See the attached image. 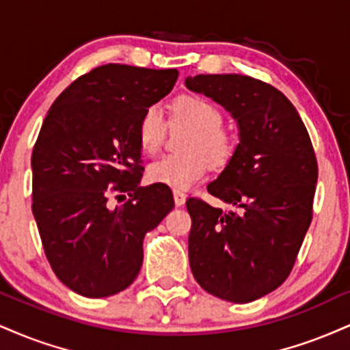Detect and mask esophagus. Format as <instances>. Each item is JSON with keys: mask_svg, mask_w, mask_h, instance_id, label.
Returning <instances> with one entry per match:
<instances>
[{"mask_svg": "<svg viewBox=\"0 0 350 350\" xmlns=\"http://www.w3.org/2000/svg\"><path fill=\"white\" fill-rule=\"evenodd\" d=\"M172 196H174V202H176V205H178V207L186 204L187 196L183 191H174V192H172Z\"/></svg>", "mask_w": 350, "mask_h": 350, "instance_id": "obj_1", "label": "esophagus"}]
</instances>
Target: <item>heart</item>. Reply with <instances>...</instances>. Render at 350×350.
<instances>
[{"mask_svg": "<svg viewBox=\"0 0 350 350\" xmlns=\"http://www.w3.org/2000/svg\"><path fill=\"white\" fill-rule=\"evenodd\" d=\"M171 124L191 129L183 143L186 153L166 154L151 163L148 166L151 183L187 189L202 178L207 164L221 167L233 157L237 142L223 129L225 116L212 100L202 96H180L172 104ZM166 132L167 122L161 107H146L137 129L142 150L148 154L157 153L163 146Z\"/></svg>", "mask_w": 350, "mask_h": 350, "instance_id": "1", "label": "heart"}]
</instances>
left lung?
Segmentation results:
<instances>
[{"instance_id": "obj_1", "label": "left lung", "mask_w": 350, "mask_h": 350, "mask_svg": "<svg viewBox=\"0 0 350 350\" xmlns=\"http://www.w3.org/2000/svg\"><path fill=\"white\" fill-rule=\"evenodd\" d=\"M238 122L239 143L207 191L234 210L186 202L189 262L197 284L221 300L250 303L292 272L313 218L318 163L297 109L279 90L243 75L186 79Z\"/></svg>"}]
</instances>
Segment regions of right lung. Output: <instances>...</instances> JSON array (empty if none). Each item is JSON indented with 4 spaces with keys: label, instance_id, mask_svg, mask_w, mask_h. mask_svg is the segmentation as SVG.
Segmentation results:
<instances>
[{
    "label": "right lung",
    "instance_id": "1",
    "mask_svg": "<svg viewBox=\"0 0 350 350\" xmlns=\"http://www.w3.org/2000/svg\"><path fill=\"white\" fill-rule=\"evenodd\" d=\"M178 70L98 66L52 104L32 150V213L55 275L88 298L137 279L143 238L174 207L164 184L140 187L138 122L174 88ZM113 193L129 199L111 208Z\"/></svg>",
    "mask_w": 350,
    "mask_h": 350
}]
</instances>
